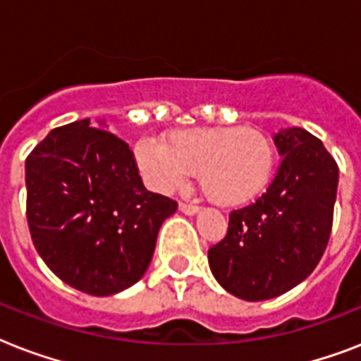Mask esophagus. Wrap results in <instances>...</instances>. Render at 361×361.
Instances as JSON below:
<instances>
[{"instance_id":"esophagus-1","label":"esophagus","mask_w":361,"mask_h":361,"mask_svg":"<svg viewBox=\"0 0 361 361\" xmlns=\"http://www.w3.org/2000/svg\"><path fill=\"white\" fill-rule=\"evenodd\" d=\"M180 212H181V214H185V215H195V214H198V206H192V204L181 202L180 204Z\"/></svg>"}]
</instances>
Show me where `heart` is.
Returning <instances> with one entry per match:
<instances>
[{
	"instance_id": "obj_1",
	"label": "heart",
	"mask_w": 361,
	"mask_h": 361,
	"mask_svg": "<svg viewBox=\"0 0 361 361\" xmlns=\"http://www.w3.org/2000/svg\"><path fill=\"white\" fill-rule=\"evenodd\" d=\"M135 157L153 191H176L198 172L206 197L221 206H240L260 195L275 159L260 130L223 125L172 130L164 142L142 138Z\"/></svg>"
}]
</instances>
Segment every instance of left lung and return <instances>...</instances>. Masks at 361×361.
Returning a JSON list of instances; mask_svg holds the SVG:
<instances>
[{
	"instance_id": "left-lung-1",
	"label": "left lung",
	"mask_w": 361,
	"mask_h": 361,
	"mask_svg": "<svg viewBox=\"0 0 361 361\" xmlns=\"http://www.w3.org/2000/svg\"><path fill=\"white\" fill-rule=\"evenodd\" d=\"M283 157L262 197L228 215L226 236L208 251L212 274L247 302L281 296L307 279L334 223L339 169L324 144L292 127L274 136Z\"/></svg>"
}]
</instances>
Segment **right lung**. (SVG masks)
Masks as SVG:
<instances>
[{
    "instance_id": "1",
    "label": "right lung",
    "mask_w": 361,
    "mask_h": 361,
    "mask_svg": "<svg viewBox=\"0 0 361 361\" xmlns=\"http://www.w3.org/2000/svg\"><path fill=\"white\" fill-rule=\"evenodd\" d=\"M99 127H104L101 121ZM27 225L59 279L110 296L142 279L178 204L142 183L129 146L90 120L48 133L25 159Z\"/></svg>"
}]
</instances>
